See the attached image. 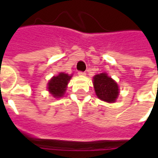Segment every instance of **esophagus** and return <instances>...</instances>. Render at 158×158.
<instances>
[{
  "label": "esophagus",
  "mask_w": 158,
  "mask_h": 158,
  "mask_svg": "<svg viewBox=\"0 0 158 158\" xmlns=\"http://www.w3.org/2000/svg\"><path fill=\"white\" fill-rule=\"evenodd\" d=\"M78 75H79V76H85V75H86V74H85L84 72H82V71H79V72H78Z\"/></svg>",
  "instance_id": "34e87169"
}]
</instances>
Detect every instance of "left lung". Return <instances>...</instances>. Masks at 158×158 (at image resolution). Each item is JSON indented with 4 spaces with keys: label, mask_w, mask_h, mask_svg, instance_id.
<instances>
[{
    "label": "left lung",
    "mask_w": 158,
    "mask_h": 158,
    "mask_svg": "<svg viewBox=\"0 0 158 158\" xmlns=\"http://www.w3.org/2000/svg\"><path fill=\"white\" fill-rule=\"evenodd\" d=\"M93 85L97 97L107 103H114L118 98L119 89L117 82L106 73H101L93 77Z\"/></svg>",
    "instance_id": "1"
}]
</instances>
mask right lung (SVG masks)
Here are the masks:
<instances>
[{
	"label": "right lung",
	"instance_id": "obj_1",
	"mask_svg": "<svg viewBox=\"0 0 158 158\" xmlns=\"http://www.w3.org/2000/svg\"><path fill=\"white\" fill-rule=\"evenodd\" d=\"M71 77L72 76L65 73H60L58 76L52 77L47 84L48 91L52 95V97L56 98L63 97L67 89V85L70 81Z\"/></svg>",
	"mask_w": 158,
	"mask_h": 158
}]
</instances>
